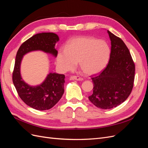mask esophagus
<instances>
[{"mask_svg": "<svg viewBox=\"0 0 148 148\" xmlns=\"http://www.w3.org/2000/svg\"><path fill=\"white\" fill-rule=\"evenodd\" d=\"M71 79L77 80V81H83V78L79 77V76H73V77H71Z\"/></svg>", "mask_w": 148, "mask_h": 148, "instance_id": "1", "label": "esophagus"}]
</instances>
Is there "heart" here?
<instances>
[{
  "label": "heart",
  "instance_id": "heart-1",
  "mask_svg": "<svg viewBox=\"0 0 148 148\" xmlns=\"http://www.w3.org/2000/svg\"><path fill=\"white\" fill-rule=\"evenodd\" d=\"M110 49L104 40L80 36L69 41L57 53V65L62 71L73 70L78 62L84 73L93 75L104 70L109 63Z\"/></svg>",
  "mask_w": 148,
  "mask_h": 148
}]
</instances>
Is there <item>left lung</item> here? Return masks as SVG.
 Segmentation results:
<instances>
[{
	"mask_svg": "<svg viewBox=\"0 0 148 148\" xmlns=\"http://www.w3.org/2000/svg\"><path fill=\"white\" fill-rule=\"evenodd\" d=\"M111 41L108 65L99 74L92 76L94 83L89 101L98 108L109 109L122 104L131 94L135 65L130 52L120 38L107 31Z\"/></svg>",
	"mask_w": 148,
	"mask_h": 148,
	"instance_id": "obj_1",
	"label": "left lung"
}]
</instances>
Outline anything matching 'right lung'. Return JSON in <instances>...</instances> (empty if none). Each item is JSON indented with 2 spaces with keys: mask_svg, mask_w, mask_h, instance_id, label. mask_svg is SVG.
<instances>
[{
  "mask_svg": "<svg viewBox=\"0 0 148 148\" xmlns=\"http://www.w3.org/2000/svg\"><path fill=\"white\" fill-rule=\"evenodd\" d=\"M59 40V36L55 33H38L26 40L17 51L12 75L13 83L21 99L34 109H50L59 101L64 92L65 75L50 73L41 84L29 86L21 77L22 58L26 53L34 51H42L56 57L58 52L55 46Z\"/></svg>",
  "mask_w": 148,
  "mask_h": 148,
  "instance_id": "obj_1",
  "label": "right lung"
}]
</instances>
